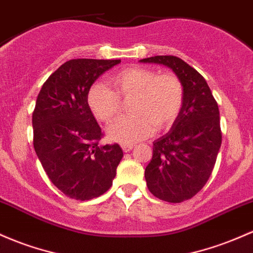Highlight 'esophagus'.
Returning a JSON list of instances; mask_svg holds the SVG:
<instances>
[{"label": "esophagus", "mask_w": 253, "mask_h": 253, "mask_svg": "<svg viewBox=\"0 0 253 253\" xmlns=\"http://www.w3.org/2000/svg\"><path fill=\"white\" fill-rule=\"evenodd\" d=\"M121 148L124 150V152H129L133 149V144H122Z\"/></svg>", "instance_id": "obj_1"}]
</instances>
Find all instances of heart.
I'll return each instance as SVG.
<instances>
[{"label":"heart","instance_id":"1","mask_svg":"<svg viewBox=\"0 0 253 253\" xmlns=\"http://www.w3.org/2000/svg\"><path fill=\"white\" fill-rule=\"evenodd\" d=\"M110 87L97 83L88 88L86 102L98 121L109 124L119 115L121 101H128L131 115L110 125L112 140L131 144L165 131L176 121L185 99L181 79L174 73L157 74L154 69L128 67L113 74Z\"/></svg>","mask_w":253,"mask_h":253}]
</instances>
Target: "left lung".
Returning <instances> with one entry per match:
<instances>
[{
  "label": "left lung",
  "mask_w": 253,
  "mask_h": 253,
  "mask_svg": "<svg viewBox=\"0 0 253 253\" xmlns=\"http://www.w3.org/2000/svg\"><path fill=\"white\" fill-rule=\"evenodd\" d=\"M171 68L185 87L182 109L167 134L154 141L145 168L149 191L169 203L196 196L212 173L222 143L220 112L205 79L180 57L161 55L140 60Z\"/></svg>",
  "instance_id": "1"
}]
</instances>
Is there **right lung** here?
Returning <instances> with one entry per match:
<instances>
[{
	"mask_svg": "<svg viewBox=\"0 0 253 253\" xmlns=\"http://www.w3.org/2000/svg\"><path fill=\"white\" fill-rule=\"evenodd\" d=\"M120 60L74 59L61 65L42 86L32 114L33 146L46 175L65 196L88 201L113 185L124 152L103 137L86 95Z\"/></svg>",
	"mask_w": 253,
	"mask_h": 253,
	"instance_id": "obj_1",
	"label": "right lung"
}]
</instances>
